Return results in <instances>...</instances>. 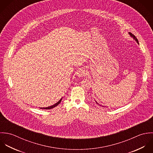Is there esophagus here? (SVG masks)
I'll return each mask as SVG.
<instances>
[{"mask_svg": "<svg viewBox=\"0 0 153 153\" xmlns=\"http://www.w3.org/2000/svg\"><path fill=\"white\" fill-rule=\"evenodd\" d=\"M86 74H87V73H86V71L85 70L83 69V68H80V69H79V70L77 71V72H76L77 76H79V77H83V76H86Z\"/></svg>", "mask_w": 153, "mask_h": 153, "instance_id": "obj_1", "label": "esophagus"}]
</instances>
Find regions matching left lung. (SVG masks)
I'll return each instance as SVG.
<instances>
[{
    "mask_svg": "<svg viewBox=\"0 0 153 153\" xmlns=\"http://www.w3.org/2000/svg\"><path fill=\"white\" fill-rule=\"evenodd\" d=\"M128 33H129V35H130V36H131V37H132V38H133V39H134L137 42V44H139V42H138V41L137 38L135 37V36L134 34H132V33H131V32H128ZM96 103L97 105H99L100 106H102L101 105L99 104L96 101Z\"/></svg>",
    "mask_w": 153,
    "mask_h": 153,
    "instance_id": "left-lung-1",
    "label": "left lung"
}]
</instances>
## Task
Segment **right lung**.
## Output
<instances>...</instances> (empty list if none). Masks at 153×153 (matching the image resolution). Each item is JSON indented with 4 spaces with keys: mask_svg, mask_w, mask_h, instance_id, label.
Here are the masks:
<instances>
[{
    "mask_svg": "<svg viewBox=\"0 0 153 153\" xmlns=\"http://www.w3.org/2000/svg\"><path fill=\"white\" fill-rule=\"evenodd\" d=\"M62 99V97L61 98V99H60L58 102H57L56 103H55V104H54V105H51V106H50L46 107V108H40V109H52V108H54V107L57 106V105H59Z\"/></svg>",
    "mask_w": 153,
    "mask_h": 153,
    "instance_id": "1",
    "label": "right lung"
}]
</instances>
